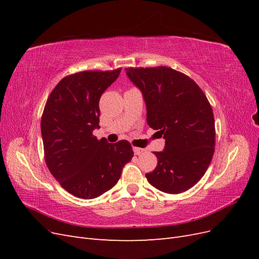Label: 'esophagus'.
I'll list each match as a JSON object with an SVG mask.
<instances>
[{"label":"esophagus","instance_id":"esophagus-1","mask_svg":"<svg viewBox=\"0 0 259 259\" xmlns=\"http://www.w3.org/2000/svg\"><path fill=\"white\" fill-rule=\"evenodd\" d=\"M133 150H134V153L136 154V155H139V154H142L143 152H144V149H142V148H133Z\"/></svg>","mask_w":259,"mask_h":259}]
</instances>
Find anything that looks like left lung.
<instances>
[{
	"mask_svg": "<svg viewBox=\"0 0 259 259\" xmlns=\"http://www.w3.org/2000/svg\"><path fill=\"white\" fill-rule=\"evenodd\" d=\"M128 79L142 91L147 123L165 139L154 152L158 165L148 182L165 193L187 191L205 174L215 151L213 109L191 77L159 66L126 68Z\"/></svg>",
	"mask_w": 259,
	"mask_h": 259,
	"instance_id": "8db88e82",
	"label": "left lung"
}]
</instances>
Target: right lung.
<instances>
[{
	"label": "right lung",
	"instance_id": "1",
	"mask_svg": "<svg viewBox=\"0 0 259 259\" xmlns=\"http://www.w3.org/2000/svg\"><path fill=\"white\" fill-rule=\"evenodd\" d=\"M82 71L65 76L46 101L41 120L44 158L51 174L74 197L94 199L110 190L134 155L127 140H98L99 99L119 76Z\"/></svg>",
	"mask_w": 259,
	"mask_h": 259
}]
</instances>
